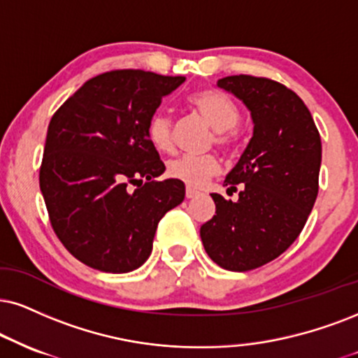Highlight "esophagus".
Segmentation results:
<instances>
[{
	"label": "esophagus",
	"instance_id": "esophagus-1",
	"mask_svg": "<svg viewBox=\"0 0 358 358\" xmlns=\"http://www.w3.org/2000/svg\"><path fill=\"white\" fill-rule=\"evenodd\" d=\"M199 196H201V192L196 191V189H191V187L186 189V197H187V199H196V197H199Z\"/></svg>",
	"mask_w": 358,
	"mask_h": 358
}]
</instances>
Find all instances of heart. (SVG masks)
<instances>
[{
  "instance_id": "heart-1",
  "label": "heart",
  "mask_w": 358,
  "mask_h": 358,
  "mask_svg": "<svg viewBox=\"0 0 358 358\" xmlns=\"http://www.w3.org/2000/svg\"><path fill=\"white\" fill-rule=\"evenodd\" d=\"M187 103L194 111L215 129V139L220 145L232 144L236 138V126L241 119L239 106L231 96L219 90H202L189 96ZM148 139L157 151H172V122L162 111L154 113L148 122ZM220 164L213 154L207 156H180L167 164V176L178 179L189 187H202L206 180L217 174Z\"/></svg>"
}]
</instances>
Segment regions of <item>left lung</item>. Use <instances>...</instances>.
Wrapping results in <instances>:
<instances>
[{"label":"left lung","mask_w":358,"mask_h":358,"mask_svg":"<svg viewBox=\"0 0 358 358\" xmlns=\"http://www.w3.org/2000/svg\"><path fill=\"white\" fill-rule=\"evenodd\" d=\"M217 87L244 103L254 131L224 180L239 199L210 194L215 215L201 239L217 266L245 272L279 257L302 232L319 192L322 143L307 106L280 83L239 74Z\"/></svg>","instance_id":"left-lung-1"}]
</instances>
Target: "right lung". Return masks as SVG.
Returning a JSON list of instances; mask_svg holds the SVG:
<instances>
[{
    "instance_id": "1",
    "label": "right lung",
    "mask_w": 358,
    "mask_h": 358,
    "mask_svg": "<svg viewBox=\"0 0 358 358\" xmlns=\"http://www.w3.org/2000/svg\"><path fill=\"white\" fill-rule=\"evenodd\" d=\"M182 76L121 69L83 85L51 117L39 187L51 226L78 260L103 272L136 271L151 255L167 210L184 201L148 139V122Z\"/></svg>"
}]
</instances>
